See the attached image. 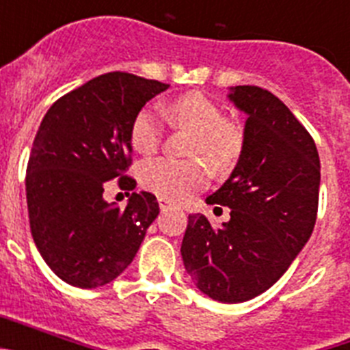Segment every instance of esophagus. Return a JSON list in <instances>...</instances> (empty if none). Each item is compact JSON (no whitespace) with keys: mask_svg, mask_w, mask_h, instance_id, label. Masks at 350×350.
Wrapping results in <instances>:
<instances>
[{"mask_svg":"<svg viewBox=\"0 0 350 350\" xmlns=\"http://www.w3.org/2000/svg\"><path fill=\"white\" fill-rule=\"evenodd\" d=\"M157 203H159V208L161 210H166V208H170V206L173 205V203L170 202V200H165V198H159V200H157Z\"/></svg>","mask_w":350,"mask_h":350,"instance_id":"obj_1","label":"esophagus"}]
</instances>
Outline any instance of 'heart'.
I'll return each instance as SVG.
<instances>
[{
    "mask_svg": "<svg viewBox=\"0 0 350 350\" xmlns=\"http://www.w3.org/2000/svg\"><path fill=\"white\" fill-rule=\"evenodd\" d=\"M163 113L173 126L191 131L187 152L198 154L217 172L230 170L243 150V131L234 120L224 119L222 110L202 92H187L170 101ZM165 135L163 120L154 108H142L129 129V140L140 154L157 150ZM145 189L170 202H182L206 185V173L196 161L156 157L140 166Z\"/></svg>",
    "mask_w": 350,
    "mask_h": 350,
    "instance_id": "heart-1",
    "label": "heart"
}]
</instances>
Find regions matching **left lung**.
Returning <instances> with one entry per match:
<instances>
[{"instance_id": "left-lung-1", "label": "left lung", "mask_w": 350, "mask_h": 350, "mask_svg": "<svg viewBox=\"0 0 350 350\" xmlns=\"http://www.w3.org/2000/svg\"><path fill=\"white\" fill-rule=\"evenodd\" d=\"M230 100L249 116L243 150L206 203L230 206L231 219L213 228L203 213L189 215L180 252L202 293L242 303L270 289L308 242L321 163L310 133L270 91L237 85Z\"/></svg>"}]
</instances>
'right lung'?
Returning a JSON list of instances; mask_svg holds the SVG:
<instances>
[{
	"mask_svg": "<svg viewBox=\"0 0 350 350\" xmlns=\"http://www.w3.org/2000/svg\"><path fill=\"white\" fill-rule=\"evenodd\" d=\"M168 83L110 71L61 96L36 131L26 173L29 228L51 270L94 289L133 261L159 213L156 196L133 193L126 208L105 202L108 182L133 189L131 122ZM129 194V193H128Z\"/></svg>",
	"mask_w": 350,
	"mask_h": 350,
	"instance_id": "add662e5",
	"label": "right lung"
}]
</instances>
